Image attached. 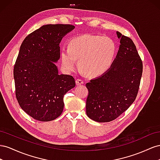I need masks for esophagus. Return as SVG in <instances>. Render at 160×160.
<instances>
[{"instance_id": "esophagus-1", "label": "esophagus", "mask_w": 160, "mask_h": 160, "mask_svg": "<svg viewBox=\"0 0 160 160\" xmlns=\"http://www.w3.org/2000/svg\"><path fill=\"white\" fill-rule=\"evenodd\" d=\"M76 84H77L78 86H79V85L82 84L84 83V81H83L82 80V79L78 78V79H76Z\"/></svg>"}]
</instances>
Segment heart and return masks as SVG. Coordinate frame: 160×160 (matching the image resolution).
Here are the masks:
<instances>
[{
  "instance_id": "b5f03b06",
  "label": "heart",
  "mask_w": 160,
  "mask_h": 160,
  "mask_svg": "<svg viewBox=\"0 0 160 160\" xmlns=\"http://www.w3.org/2000/svg\"><path fill=\"white\" fill-rule=\"evenodd\" d=\"M116 52L115 43L108 37L84 35L71 39L68 48H62L61 61L68 72L77 67V59L82 70L91 76L102 75L111 67Z\"/></svg>"
}]
</instances>
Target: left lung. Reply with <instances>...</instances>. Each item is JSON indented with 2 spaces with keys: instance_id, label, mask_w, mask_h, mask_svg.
<instances>
[{
  "instance_id": "8db88e82",
  "label": "left lung",
  "mask_w": 160,
  "mask_h": 160,
  "mask_svg": "<svg viewBox=\"0 0 160 160\" xmlns=\"http://www.w3.org/2000/svg\"><path fill=\"white\" fill-rule=\"evenodd\" d=\"M120 45L109 69L86 84L88 90L87 116L99 122L115 119L131 105L138 95L143 63L134 43L117 31Z\"/></svg>"
}]
</instances>
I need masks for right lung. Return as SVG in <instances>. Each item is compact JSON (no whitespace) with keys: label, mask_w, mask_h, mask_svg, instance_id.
<instances>
[{"label":"right lung","mask_w":160,"mask_h":160,"mask_svg":"<svg viewBox=\"0 0 160 160\" xmlns=\"http://www.w3.org/2000/svg\"><path fill=\"white\" fill-rule=\"evenodd\" d=\"M75 27L45 25L22 42L13 71L15 94L21 108L39 121L61 115L63 96L76 86L70 75L59 74L56 63L60 58V43Z\"/></svg>","instance_id":"1"}]
</instances>
